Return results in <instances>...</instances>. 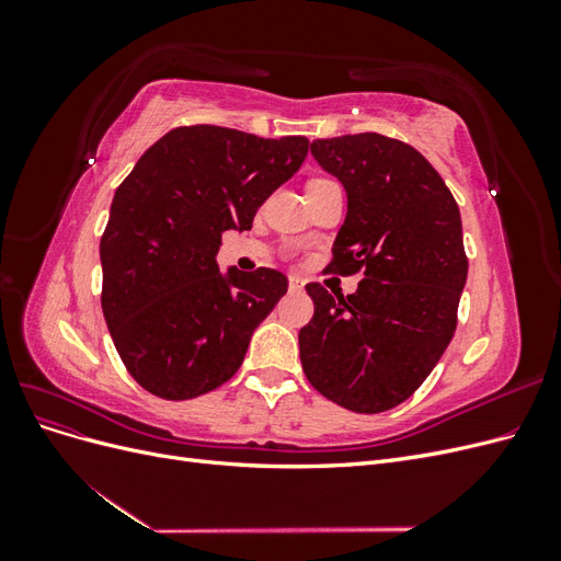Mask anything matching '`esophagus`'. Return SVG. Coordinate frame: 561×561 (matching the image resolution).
I'll return each mask as SVG.
<instances>
[{"label": "esophagus", "instance_id": "1", "mask_svg": "<svg viewBox=\"0 0 561 561\" xmlns=\"http://www.w3.org/2000/svg\"><path fill=\"white\" fill-rule=\"evenodd\" d=\"M304 283H307V280H304V278H301V276H297V274H290V276H287V285H290V290H293V293L304 290Z\"/></svg>", "mask_w": 561, "mask_h": 561}]
</instances>
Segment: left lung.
Segmentation results:
<instances>
[{
    "instance_id": "1",
    "label": "left lung",
    "mask_w": 561,
    "mask_h": 561,
    "mask_svg": "<svg viewBox=\"0 0 561 561\" xmlns=\"http://www.w3.org/2000/svg\"><path fill=\"white\" fill-rule=\"evenodd\" d=\"M311 154L348 194L328 268L363 280L346 297L307 285L313 318L299 330L301 367L328 400L379 414L410 398L451 342L468 278L461 213L407 142L358 133L313 140Z\"/></svg>"
}]
</instances>
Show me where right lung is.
Listing matches in <instances>:
<instances>
[{
    "label": "right lung",
    "mask_w": 561,
    "mask_h": 561,
    "mask_svg": "<svg viewBox=\"0 0 561 561\" xmlns=\"http://www.w3.org/2000/svg\"><path fill=\"white\" fill-rule=\"evenodd\" d=\"M309 140L180 126L118 184L100 239L103 313L130 377L151 396L192 400L239 371L254 328L287 293L260 266L227 276L217 250L307 159Z\"/></svg>",
    "instance_id": "obj_1"
}]
</instances>
